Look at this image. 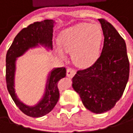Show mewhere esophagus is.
Segmentation results:
<instances>
[{
    "label": "esophagus",
    "mask_w": 133,
    "mask_h": 133,
    "mask_svg": "<svg viewBox=\"0 0 133 133\" xmlns=\"http://www.w3.org/2000/svg\"><path fill=\"white\" fill-rule=\"evenodd\" d=\"M75 74V71L72 68H67L66 75L68 77H73Z\"/></svg>",
    "instance_id": "esophagus-1"
}]
</instances>
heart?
<instances>
[{
  "instance_id": "b5f03b06",
  "label": "heart",
  "mask_w": 133,
  "mask_h": 133,
  "mask_svg": "<svg viewBox=\"0 0 133 133\" xmlns=\"http://www.w3.org/2000/svg\"><path fill=\"white\" fill-rule=\"evenodd\" d=\"M102 31L99 26L80 23L64 30L59 35L60 47L57 54L65 58L67 53H71L75 65L85 68L92 65L98 58L102 41Z\"/></svg>"
}]
</instances>
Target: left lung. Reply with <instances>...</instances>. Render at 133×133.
I'll return each mask as SVG.
<instances>
[{
    "label": "left lung",
    "instance_id": "1",
    "mask_svg": "<svg viewBox=\"0 0 133 133\" xmlns=\"http://www.w3.org/2000/svg\"><path fill=\"white\" fill-rule=\"evenodd\" d=\"M104 35L99 58L92 65L79 70L72 87L85 107L101 114L112 109L120 99L129 76V62L124 39L105 19H98Z\"/></svg>",
    "mask_w": 133,
    "mask_h": 133
}]
</instances>
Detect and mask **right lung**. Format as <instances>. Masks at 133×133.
<instances>
[{
    "label": "right lung",
    "mask_w": 133,
    "mask_h": 133,
    "mask_svg": "<svg viewBox=\"0 0 133 133\" xmlns=\"http://www.w3.org/2000/svg\"><path fill=\"white\" fill-rule=\"evenodd\" d=\"M54 24L53 20H44L35 22L23 28L14 38L6 55V82L8 92L19 109L31 117L44 116L54 109L59 98L58 84L65 77L66 69L64 67L52 69L47 79L43 98L35 106H28L19 100L14 90L16 60L28 49L35 48L38 44L51 49Z\"/></svg>",
    "instance_id": "1"
}]
</instances>
